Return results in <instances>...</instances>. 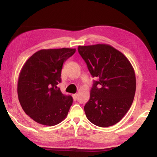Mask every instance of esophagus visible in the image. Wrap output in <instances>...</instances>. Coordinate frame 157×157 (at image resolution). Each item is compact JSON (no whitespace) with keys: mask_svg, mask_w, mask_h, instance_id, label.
Masks as SVG:
<instances>
[{"mask_svg":"<svg viewBox=\"0 0 157 157\" xmlns=\"http://www.w3.org/2000/svg\"><path fill=\"white\" fill-rule=\"evenodd\" d=\"M73 100H74V101H75L76 100H77V98H78V94H73Z\"/></svg>","mask_w":157,"mask_h":157,"instance_id":"obj_1","label":"esophagus"}]
</instances>
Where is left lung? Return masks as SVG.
<instances>
[{
  "mask_svg": "<svg viewBox=\"0 0 157 157\" xmlns=\"http://www.w3.org/2000/svg\"><path fill=\"white\" fill-rule=\"evenodd\" d=\"M94 80L90 97L84 106L86 117L99 127L116 124L134 101L136 82L134 68L120 51L109 44L79 46Z\"/></svg>",
  "mask_w": 157,
  "mask_h": 157,
  "instance_id": "8db88e82",
  "label": "left lung"
}]
</instances>
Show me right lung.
Masks as SVG:
<instances>
[{
    "label": "right lung",
    "instance_id": "right-lung-1",
    "mask_svg": "<svg viewBox=\"0 0 157 157\" xmlns=\"http://www.w3.org/2000/svg\"><path fill=\"white\" fill-rule=\"evenodd\" d=\"M75 48L43 49L30 56L19 73L17 94L24 112L40 124L53 126L68 114L73 103L57 85L61 82L63 63Z\"/></svg>",
    "mask_w": 157,
    "mask_h": 157
}]
</instances>
